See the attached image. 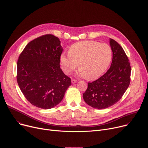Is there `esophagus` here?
Instances as JSON below:
<instances>
[{
	"mask_svg": "<svg viewBox=\"0 0 148 148\" xmlns=\"http://www.w3.org/2000/svg\"><path fill=\"white\" fill-rule=\"evenodd\" d=\"M77 80L74 79H71V83L72 84H75V83H77Z\"/></svg>",
	"mask_w": 148,
	"mask_h": 148,
	"instance_id": "1",
	"label": "esophagus"
}]
</instances>
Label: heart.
<instances>
[{
  "label": "heart",
  "mask_w": 148,
  "mask_h": 148,
  "mask_svg": "<svg viewBox=\"0 0 148 148\" xmlns=\"http://www.w3.org/2000/svg\"><path fill=\"white\" fill-rule=\"evenodd\" d=\"M112 57L111 47L105 43L83 41L73 45L69 53L60 56L61 65L66 74L71 73L79 64L76 74L93 80L99 77L110 66Z\"/></svg>",
  "instance_id": "obj_1"
}]
</instances>
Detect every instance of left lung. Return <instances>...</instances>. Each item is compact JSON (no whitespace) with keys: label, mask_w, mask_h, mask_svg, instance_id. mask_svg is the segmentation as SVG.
Listing matches in <instances>:
<instances>
[{"label":"left lung","mask_w":148,"mask_h":148,"mask_svg":"<svg viewBox=\"0 0 148 148\" xmlns=\"http://www.w3.org/2000/svg\"><path fill=\"white\" fill-rule=\"evenodd\" d=\"M112 60L110 69L99 78L88 82L83 98L92 108L102 110L116 103L123 96L130 84L131 68L122 47L110 38Z\"/></svg>","instance_id":"8db88e82"}]
</instances>
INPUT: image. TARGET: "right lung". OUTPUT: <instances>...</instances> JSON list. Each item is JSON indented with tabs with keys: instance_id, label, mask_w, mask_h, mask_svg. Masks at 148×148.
<instances>
[{
	"instance_id": "obj_1",
	"label": "right lung",
	"mask_w": 148,
	"mask_h": 148,
	"mask_svg": "<svg viewBox=\"0 0 148 148\" xmlns=\"http://www.w3.org/2000/svg\"><path fill=\"white\" fill-rule=\"evenodd\" d=\"M52 35L39 37L27 45L17 64V81L27 100L34 106L48 110L62 99L71 79L60 67L62 47Z\"/></svg>"
}]
</instances>
